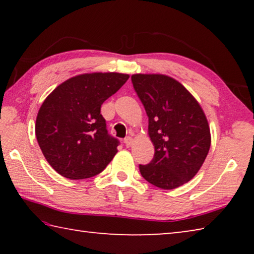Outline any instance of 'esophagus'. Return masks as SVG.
<instances>
[{"instance_id":"esophagus-1","label":"esophagus","mask_w":254,"mask_h":254,"mask_svg":"<svg viewBox=\"0 0 254 254\" xmlns=\"http://www.w3.org/2000/svg\"><path fill=\"white\" fill-rule=\"evenodd\" d=\"M124 143H126V145H127V148H128V147H131L132 143H133L132 137H131V136H127V137H126V139H124Z\"/></svg>"}]
</instances>
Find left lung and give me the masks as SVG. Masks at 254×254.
Instances as JSON below:
<instances>
[{"label":"left lung","instance_id":"left-lung-1","mask_svg":"<svg viewBox=\"0 0 254 254\" xmlns=\"http://www.w3.org/2000/svg\"><path fill=\"white\" fill-rule=\"evenodd\" d=\"M133 87L149 118L148 133L154 156L140 173L161 189L188 183L203 166L210 148L207 119L184 86L161 74H134Z\"/></svg>","mask_w":254,"mask_h":254}]
</instances>
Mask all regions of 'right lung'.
I'll list each match as a JSON object with an SVG mask.
<instances>
[{
  "mask_svg": "<svg viewBox=\"0 0 254 254\" xmlns=\"http://www.w3.org/2000/svg\"><path fill=\"white\" fill-rule=\"evenodd\" d=\"M127 74L92 72L64 81L42 103L36 136L49 165L68 179H86L106 168L119 140L106 130L101 106L128 79Z\"/></svg>",
  "mask_w": 254,
  "mask_h": 254,
  "instance_id": "right-lung-1",
  "label": "right lung"
}]
</instances>
